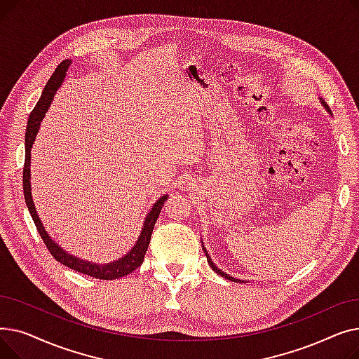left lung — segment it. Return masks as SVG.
<instances>
[{
    "label": "left lung",
    "instance_id": "left-lung-1",
    "mask_svg": "<svg viewBox=\"0 0 359 359\" xmlns=\"http://www.w3.org/2000/svg\"><path fill=\"white\" fill-rule=\"evenodd\" d=\"M323 104H325V102H322ZM327 107V106H326ZM329 110V109H327ZM205 253H206V250H205ZM206 259H208V263H210V265H211V268L214 269V272H217L218 275H221V276H224L225 279H229V280H233V282H238L240 279H236V278H233V276H230V275H227V273H225V272H222L221 269H218L215 265H214V263H212V260H211V257L208 256V253H206ZM240 282H243V280H240Z\"/></svg>",
    "mask_w": 359,
    "mask_h": 359
}]
</instances>
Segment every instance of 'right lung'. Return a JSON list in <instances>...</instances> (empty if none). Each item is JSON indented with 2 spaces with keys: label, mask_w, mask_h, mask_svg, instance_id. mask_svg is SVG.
I'll return each mask as SVG.
<instances>
[{
  "label": "right lung",
  "mask_w": 359,
  "mask_h": 359,
  "mask_svg": "<svg viewBox=\"0 0 359 359\" xmlns=\"http://www.w3.org/2000/svg\"><path fill=\"white\" fill-rule=\"evenodd\" d=\"M71 65V61H62L58 67H56L55 72L52 74V77L49 79V81L46 83L45 86V90L42 93V96L39 99V102H37V104L34 106V109L32 110L30 116H29V121H27V129H26V156H25V168H23V194H25V201H26V205L29 208V212L34 221V225L37 229V233L41 234L43 243L46 244V249L49 250V253L55 257V260H58L60 263H62V265H65L67 268L69 269H74L80 273H84V275H88V276H93V278H97V279H116V278H122V276H126L129 273L134 272L135 269H138L142 262H144V256L147 253V249L149 246V240H151V234H153V230H154V225H156V221L161 212V208L164 202L167 201V195L165 196H161L156 205L153 206V210H151V212L148 214L145 222H144V229L141 231V236L138 238V241L135 243V246L132 248V250L123 256L122 259L116 260V262H111L109 263V265H96V263H90V262H84L81 259H77L68 253H65L58 244H56L49 236L48 233L45 231L43 225L39 219V217H37L36 214V210H34V203H33V199H32V194H30V149H32V145L34 142V138H36V134L37 130H39V125L45 116V113L55 96L56 90L60 88L61 83L64 81V77H65V72L68 69V67Z\"/></svg>",
  "instance_id": "add662e5"
}]
</instances>
